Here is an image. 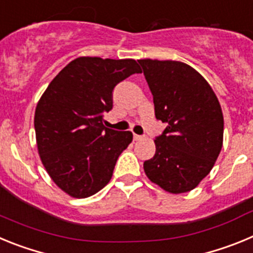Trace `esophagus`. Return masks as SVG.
<instances>
[{
    "label": "esophagus",
    "mask_w": 253,
    "mask_h": 253,
    "mask_svg": "<svg viewBox=\"0 0 253 253\" xmlns=\"http://www.w3.org/2000/svg\"><path fill=\"white\" fill-rule=\"evenodd\" d=\"M133 138H134V140H140V139H142V135H138V134H134Z\"/></svg>",
    "instance_id": "34e87169"
}]
</instances>
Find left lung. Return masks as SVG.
<instances>
[{
    "instance_id": "obj_1",
    "label": "left lung",
    "mask_w": 253,
    "mask_h": 253,
    "mask_svg": "<svg viewBox=\"0 0 253 253\" xmlns=\"http://www.w3.org/2000/svg\"><path fill=\"white\" fill-rule=\"evenodd\" d=\"M153 95L154 114L167 125L143 169L171 194L195 189L211 171L223 146L222 107L198 71L177 60L139 59Z\"/></svg>"
}]
</instances>
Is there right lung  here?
<instances>
[{"mask_svg":"<svg viewBox=\"0 0 253 253\" xmlns=\"http://www.w3.org/2000/svg\"><path fill=\"white\" fill-rule=\"evenodd\" d=\"M142 69L134 59L80 57L46 87L35 109L40 160L69 196L88 198L109 184L115 163L133 140L131 131L104 125L116 84Z\"/></svg>","mask_w":253,"mask_h":253,"instance_id":"right-lung-1","label":"right lung"}]
</instances>
